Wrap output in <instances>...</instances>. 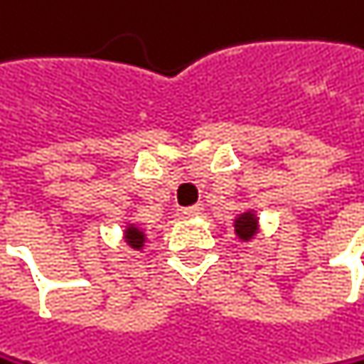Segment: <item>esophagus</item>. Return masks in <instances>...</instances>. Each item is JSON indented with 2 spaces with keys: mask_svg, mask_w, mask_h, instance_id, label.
Masks as SVG:
<instances>
[{
  "mask_svg": "<svg viewBox=\"0 0 364 364\" xmlns=\"http://www.w3.org/2000/svg\"><path fill=\"white\" fill-rule=\"evenodd\" d=\"M202 210H204V206H202V204H197V206H188V208H180V210H178V217H182V219L199 217V215H202Z\"/></svg>",
  "mask_w": 364,
  "mask_h": 364,
  "instance_id": "obj_1",
  "label": "esophagus"
}]
</instances>
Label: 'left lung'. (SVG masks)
<instances>
[{"label": "left lung", "instance_id": "8db88e82", "mask_svg": "<svg viewBox=\"0 0 364 364\" xmlns=\"http://www.w3.org/2000/svg\"><path fill=\"white\" fill-rule=\"evenodd\" d=\"M234 234L241 241H252L258 234V217L254 210H245L234 219Z\"/></svg>", "mask_w": 364, "mask_h": 364}]
</instances>
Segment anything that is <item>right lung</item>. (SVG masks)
Wrapping results in <instances>:
<instances>
[{
  "label": "right lung",
  "instance_id": "add662e5",
  "mask_svg": "<svg viewBox=\"0 0 364 364\" xmlns=\"http://www.w3.org/2000/svg\"><path fill=\"white\" fill-rule=\"evenodd\" d=\"M123 239H125V243H128L132 250H143L147 236H145V232L136 223H128V225H125V230H123Z\"/></svg>",
  "mask_w": 364,
  "mask_h": 364
}]
</instances>
